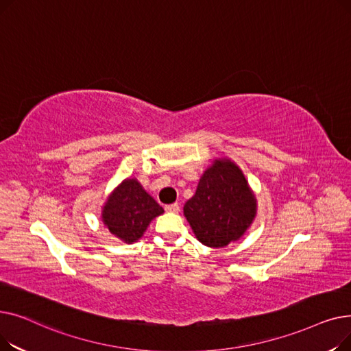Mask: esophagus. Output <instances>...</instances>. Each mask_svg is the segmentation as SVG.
<instances>
[{"instance_id":"1","label":"esophagus","mask_w":351,"mask_h":351,"mask_svg":"<svg viewBox=\"0 0 351 351\" xmlns=\"http://www.w3.org/2000/svg\"><path fill=\"white\" fill-rule=\"evenodd\" d=\"M166 212H172V213H178L179 212V205L178 204H171L165 206Z\"/></svg>"}]
</instances>
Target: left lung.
Segmentation results:
<instances>
[{
  "label": "left lung",
  "instance_id": "left-lung-1",
  "mask_svg": "<svg viewBox=\"0 0 351 351\" xmlns=\"http://www.w3.org/2000/svg\"><path fill=\"white\" fill-rule=\"evenodd\" d=\"M199 242L223 247L250 226L256 199L242 171L230 160H216L202 175L196 193L183 206Z\"/></svg>",
  "mask_w": 351,
  "mask_h": 351
}]
</instances>
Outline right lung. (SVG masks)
<instances>
[{
  "label": "right lung",
  "mask_w": 351,
  "mask_h": 351,
  "mask_svg": "<svg viewBox=\"0 0 351 351\" xmlns=\"http://www.w3.org/2000/svg\"><path fill=\"white\" fill-rule=\"evenodd\" d=\"M163 213L162 206L147 195L135 179H126L109 196L102 219L109 232L131 243L143 234L147 225Z\"/></svg>",
  "instance_id": "obj_1"
}]
</instances>
